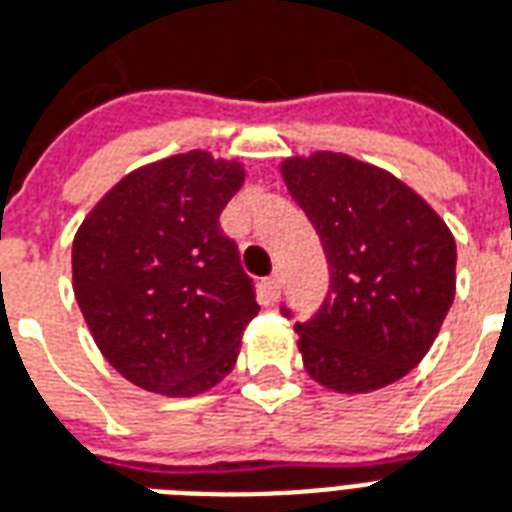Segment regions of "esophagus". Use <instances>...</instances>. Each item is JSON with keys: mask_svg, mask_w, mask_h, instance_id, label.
I'll return each mask as SVG.
<instances>
[{"mask_svg": "<svg viewBox=\"0 0 512 512\" xmlns=\"http://www.w3.org/2000/svg\"><path fill=\"white\" fill-rule=\"evenodd\" d=\"M263 290H266V295L271 298V301H276L279 293H282V282H279V276H268V279H263Z\"/></svg>", "mask_w": 512, "mask_h": 512, "instance_id": "obj_1", "label": "esophagus"}]
</instances>
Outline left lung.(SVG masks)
Here are the masks:
<instances>
[{
  "label": "left lung",
  "instance_id": "obj_1",
  "mask_svg": "<svg viewBox=\"0 0 512 512\" xmlns=\"http://www.w3.org/2000/svg\"><path fill=\"white\" fill-rule=\"evenodd\" d=\"M282 176L331 271L323 306L295 323L306 372L339 393L401 380L429 352L456 295L448 225L388 170L347 154L290 157Z\"/></svg>",
  "mask_w": 512,
  "mask_h": 512
}]
</instances>
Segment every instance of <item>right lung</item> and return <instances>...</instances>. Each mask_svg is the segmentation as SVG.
<instances>
[{"mask_svg": "<svg viewBox=\"0 0 512 512\" xmlns=\"http://www.w3.org/2000/svg\"><path fill=\"white\" fill-rule=\"evenodd\" d=\"M238 162L187 151L132 170L83 219L73 290L94 342L138 388L195 396L236 366L255 282L219 214Z\"/></svg>", "mask_w": 512, "mask_h": 512, "instance_id": "add662e5", "label": "right lung"}]
</instances>
